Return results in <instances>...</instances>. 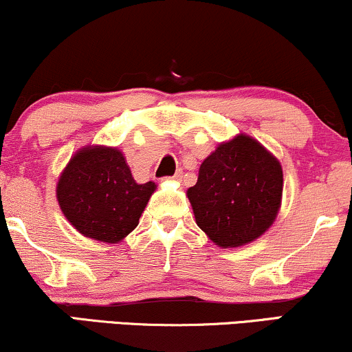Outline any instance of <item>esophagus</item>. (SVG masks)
<instances>
[{"label": "esophagus", "mask_w": 352, "mask_h": 352, "mask_svg": "<svg viewBox=\"0 0 352 352\" xmlns=\"http://www.w3.org/2000/svg\"><path fill=\"white\" fill-rule=\"evenodd\" d=\"M168 179H171V181H181V179H183V173H181V171H177L175 176L168 177Z\"/></svg>", "instance_id": "esophagus-1"}]
</instances>
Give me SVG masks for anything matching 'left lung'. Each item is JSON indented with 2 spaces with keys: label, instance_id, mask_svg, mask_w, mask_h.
Segmentation results:
<instances>
[{
  "label": "left lung",
  "instance_id": "left-lung-1",
  "mask_svg": "<svg viewBox=\"0 0 352 352\" xmlns=\"http://www.w3.org/2000/svg\"><path fill=\"white\" fill-rule=\"evenodd\" d=\"M280 162L256 138L238 133L204 160L188 199L197 227L220 248L258 240L282 204Z\"/></svg>",
  "mask_w": 352,
  "mask_h": 352
}]
</instances>
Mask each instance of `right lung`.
I'll use <instances>...</instances> for the list:
<instances>
[{"instance_id": "right-lung-1", "label": "right lung", "mask_w": 352, "mask_h": 352, "mask_svg": "<svg viewBox=\"0 0 352 352\" xmlns=\"http://www.w3.org/2000/svg\"><path fill=\"white\" fill-rule=\"evenodd\" d=\"M156 184H138L122 151L86 145L60 173L55 192L65 219L91 240L122 241L133 232Z\"/></svg>"}]
</instances>
